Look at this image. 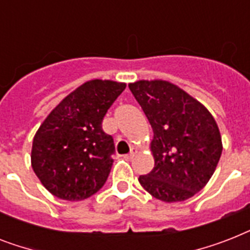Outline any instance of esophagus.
<instances>
[{
    "instance_id": "esophagus-1",
    "label": "esophagus",
    "mask_w": 250,
    "mask_h": 250,
    "mask_svg": "<svg viewBox=\"0 0 250 250\" xmlns=\"http://www.w3.org/2000/svg\"><path fill=\"white\" fill-rule=\"evenodd\" d=\"M135 154H136V150L132 148V149H131V152H129L128 154H125V160H132L133 157H135Z\"/></svg>"
}]
</instances>
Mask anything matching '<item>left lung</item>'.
<instances>
[{
	"label": "left lung",
	"mask_w": 250,
	"mask_h": 250,
	"mask_svg": "<svg viewBox=\"0 0 250 250\" xmlns=\"http://www.w3.org/2000/svg\"><path fill=\"white\" fill-rule=\"evenodd\" d=\"M128 86L154 133V167L139 182L161 201L192 197L209 182L221 158L222 139L213 115L168 82L140 80Z\"/></svg>",
	"instance_id": "left-lung-1"
}]
</instances>
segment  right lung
<instances>
[{
    "label": "right lung",
    "mask_w": 250,
    "mask_h": 250,
    "mask_svg": "<svg viewBox=\"0 0 250 250\" xmlns=\"http://www.w3.org/2000/svg\"><path fill=\"white\" fill-rule=\"evenodd\" d=\"M125 84L90 80L70 93L35 135L32 168L56 197L80 201L101 189L107 180L114 140L102 129L104 117Z\"/></svg>",
    "instance_id": "add662e5"
}]
</instances>
